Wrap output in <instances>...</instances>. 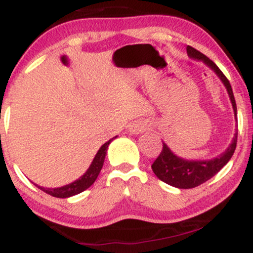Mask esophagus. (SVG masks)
Returning <instances> with one entry per match:
<instances>
[{
  "instance_id": "esophagus-1",
  "label": "esophagus",
  "mask_w": 253,
  "mask_h": 253,
  "mask_svg": "<svg viewBox=\"0 0 253 253\" xmlns=\"http://www.w3.org/2000/svg\"><path fill=\"white\" fill-rule=\"evenodd\" d=\"M147 129H149V125L146 123H143V121H140V123L133 124L132 126H130L129 132L133 133V134H139V133H143Z\"/></svg>"
}]
</instances>
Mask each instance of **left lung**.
<instances>
[{
  "instance_id": "8db88e82",
  "label": "left lung",
  "mask_w": 253,
  "mask_h": 253,
  "mask_svg": "<svg viewBox=\"0 0 253 253\" xmlns=\"http://www.w3.org/2000/svg\"><path fill=\"white\" fill-rule=\"evenodd\" d=\"M187 53L188 56L193 59L202 60L203 63L207 64L208 66L219 76L223 85L227 89V92L231 98L232 106L234 110V118L238 123L237 119V104L234 100L233 91H232V86L229 84V81L226 78L222 71L216 66V64L211 60L210 58L205 54L197 51L196 48L187 46ZM237 139H238V128L234 133V138L232 140L231 145L225 152L217 156L216 158L211 159V161H185V159L179 158L175 153L171 151L168 145L163 143V150H162L161 155L157 157V159L151 165L155 175L158 177L161 181L167 183V184L172 185V187L179 188V189H190V188H195L197 185L202 184V183L207 182L211 177L215 176L220 170L228 163L229 159L233 156L234 151L237 147Z\"/></svg>"
}]
</instances>
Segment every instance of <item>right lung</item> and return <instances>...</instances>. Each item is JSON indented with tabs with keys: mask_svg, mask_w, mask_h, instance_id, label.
<instances>
[{
	"mask_svg": "<svg viewBox=\"0 0 253 253\" xmlns=\"http://www.w3.org/2000/svg\"><path fill=\"white\" fill-rule=\"evenodd\" d=\"M115 138H117V136L112 138L110 140L107 141V143H104L102 146L100 147V150L97 151L96 156H95L94 161H92V163L89 167V169L85 171V173H84L83 176H81L80 178L76 179L75 182L59 188H43V187H40V185H37V184L36 185L39 188V189H42V191H45L46 194H48V195L59 197V199H66V197L77 195V194L82 193V191L88 189L90 185L96 181L98 173H100V171L103 167V162H104V158H106L108 145L112 143L113 139Z\"/></svg>",
	"mask_w": 253,
	"mask_h": 253,
	"instance_id": "1",
	"label": "right lung"
}]
</instances>
